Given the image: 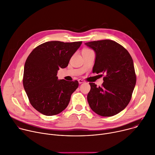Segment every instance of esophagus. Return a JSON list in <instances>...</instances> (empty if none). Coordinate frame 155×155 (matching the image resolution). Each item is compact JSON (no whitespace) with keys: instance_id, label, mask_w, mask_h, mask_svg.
<instances>
[{"instance_id":"esophagus-1","label":"esophagus","mask_w":155,"mask_h":155,"mask_svg":"<svg viewBox=\"0 0 155 155\" xmlns=\"http://www.w3.org/2000/svg\"><path fill=\"white\" fill-rule=\"evenodd\" d=\"M78 83H79L80 84H81V83L85 82V80H82V79H78Z\"/></svg>"}]
</instances>
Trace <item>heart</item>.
<instances>
[{
  "instance_id": "b5f03b06",
  "label": "heart",
  "mask_w": 155,
  "mask_h": 155,
  "mask_svg": "<svg viewBox=\"0 0 155 155\" xmlns=\"http://www.w3.org/2000/svg\"><path fill=\"white\" fill-rule=\"evenodd\" d=\"M85 50H88V49H85Z\"/></svg>"
}]
</instances>
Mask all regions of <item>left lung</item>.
<instances>
[{
	"label": "left lung",
	"mask_w": 155,
	"mask_h": 155,
	"mask_svg": "<svg viewBox=\"0 0 155 155\" xmlns=\"http://www.w3.org/2000/svg\"><path fill=\"white\" fill-rule=\"evenodd\" d=\"M95 52L93 73L105 74L102 87L90 83L87 100L91 109L103 117L114 116L129 103L136 84L131 55L116 41L104 39L85 44Z\"/></svg>",
	"instance_id": "obj_1"
}]
</instances>
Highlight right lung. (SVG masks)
<instances>
[{"label": "right lung", "mask_w": 155, "mask_h": 155, "mask_svg": "<svg viewBox=\"0 0 155 155\" xmlns=\"http://www.w3.org/2000/svg\"><path fill=\"white\" fill-rule=\"evenodd\" d=\"M81 41L64 43L58 41L42 44L30 53L25 67L23 83L32 106L45 116H54L68 106L78 81L58 80L60 68L67 67Z\"/></svg>", "instance_id": "obj_1"}]
</instances>
